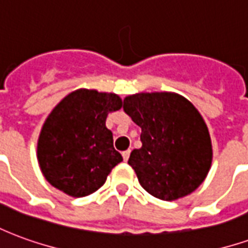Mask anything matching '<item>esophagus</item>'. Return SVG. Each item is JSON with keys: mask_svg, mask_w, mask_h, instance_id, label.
Instances as JSON below:
<instances>
[{"mask_svg": "<svg viewBox=\"0 0 248 248\" xmlns=\"http://www.w3.org/2000/svg\"><path fill=\"white\" fill-rule=\"evenodd\" d=\"M122 156H124V161H127V159H129V156H130V150L124 151V153H122Z\"/></svg>", "mask_w": 248, "mask_h": 248, "instance_id": "esophagus-1", "label": "esophagus"}]
</instances>
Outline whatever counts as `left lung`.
Listing matches in <instances>:
<instances>
[{
  "label": "left lung",
  "mask_w": 248,
  "mask_h": 248,
  "mask_svg": "<svg viewBox=\"0 0 248 248\" xmlns=\"http://www.w3.org/2000/svg\"><path fill=\"white\" fill-rule=\"evenodd\" d=\"M124 110L142 129V146L129 158L140 186L162 201L195 191L213 162L207 124L195 106L177 93L154 92L127 95Z\"/></svg>",
  "instance_id": "obj_1"
}]
</instances>
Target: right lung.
Here are the masks:
<instances>
[{
  "instance_id": "right-lung-1",
  "label": "right lung",
  "mask_w": 248,
  "mask_h": 248,
  "mask_svg": "<svg viewBox=\"0 0 248 248\" xmlns=\"http://www.w3.org/2000/svg\"><path fill=\"white\" fill-rule=\"evenodd\" d=\"M122 108L114 93L78 89L47 115L37 143V159L51 186L73 198L95 192L122 155L114 149L108 114Z\"/></svg>"
}]
</instances>
